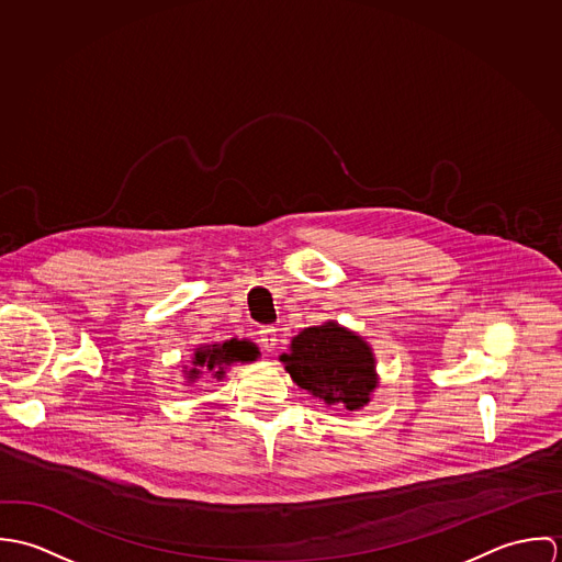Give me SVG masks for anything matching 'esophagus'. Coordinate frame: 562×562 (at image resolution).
Instances as JSON below:
<instances>
[{
    "instance_id": "1",
    "label": "esophagus",
    "mask_w": 562,
    "mask_h": 562,
    "mask_svg": "<svg viewBox=\"0 0 562 562\" xmlns=\"http://www.w3.org/2000/svg\"><path fill=\"white\" fill-rule=\"evenodd\" d=\"M257 337H259V344H261V348L266 352H272L277 348V344H279V333H277L274 326H261L257 330Z\"/></svg>"
}]
</instances>
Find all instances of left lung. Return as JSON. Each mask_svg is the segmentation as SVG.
Masks as SVG:
<instances>
[{
  "mask_svg": "<svg viewBox=\"0 0 562 562\" xmlns=\"http://www.w3.org/2000/svg\"><path fill=\"white\" fill-rule=\"evenodd\" d=\"M290 355H281L292 381L326 404L357 411L376 387L370 346L352 330L324 322L292 339Z\"/></svg>",
  "mask_w": 562,
  "mask_h": 562,
  "instance_id": "obj_1",
  "label": "left lung"
}]
</instances>
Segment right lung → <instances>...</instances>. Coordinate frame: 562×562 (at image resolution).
<instances>
[{
  "label": "right lung",
  "instance_id": "1",
  "mask_svg": "<svg viewBox=\"0 0 562 562\" xmlns=\"http://www.w3.org/2000/svg\"><path fill=\"white\" fill-rule=\"evenodd\" d=\"M257 357V348L248 341L240 339H229L225 344H214V346H205L199 348L194 355V368L188 372V381H194L201 372L196 368H207V370H216L214 376H223L225 374V366H232L236 361H252Z\"/></svg>",
  "mask_w": 562,
  "mask_h": 562
}]
</instances>
